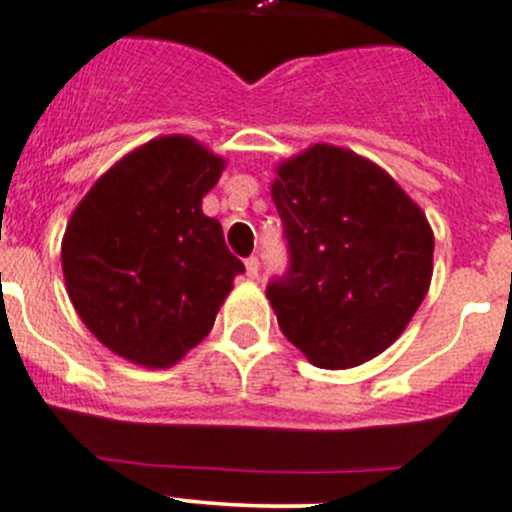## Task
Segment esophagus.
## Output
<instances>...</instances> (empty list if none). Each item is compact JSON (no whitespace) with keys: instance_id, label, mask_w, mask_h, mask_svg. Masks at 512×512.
Here are the masks:
<instances>
[{"instance_id":"obj_1","label":"esophagus","mask_w":512,"mask_h":512,"mask_svg":"<svg viewBox=\"0 0 512 512\" xmlns=\"http://www.w3.org/2000/svg\"><path fill=\"white\" fill-rule=\"evenodd\" d=\"M245 270H247V277H250V280H257V275H260V260H257L255 255L247 257Z\"/></svg>"}]
</instances>
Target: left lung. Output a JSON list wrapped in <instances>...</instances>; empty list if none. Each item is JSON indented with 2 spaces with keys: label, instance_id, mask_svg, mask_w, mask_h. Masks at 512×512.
<instances>
[{
  "label": "left lung",
  "instance_id": "8db88e82",
  "mask_svg": "<svg viewBox=\"0 0 512 512\" xmlns=\"http://www.w3.org/2000/svg\"><path fill=\"white\" fill-rule=\"evenodd\" d=\"M272 202L290 252L267 285L282 335L325 370L388 350L433 277L425 212L382 167L332 145L282 162Z\"/></svg>",
  "mask_w": 512,
  "mask_h": 512
}]
</instances>
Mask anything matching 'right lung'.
I'll use <instances>...</instances> for the list:
<instances>
[{
    "mask_svg": "<svg viewBox=\"0 0 512 512\" xmlns=\"http://www.w3.org/2000/svg\"><path fill=\"white\" fill-rule=\"evenodd\" d=\"M225 160L185 135L137 147L69 217L62 272L94 337L124 360L170 367L202 342L245 265L202 212Z\"/></svg>",
    "mask_w": 512,
    "mask_h": 512,
    "instance_id": "add662e5",
    "label": "right lung"
}]
</instances>
